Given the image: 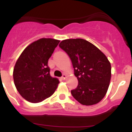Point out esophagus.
Masks as SVG:
<instances>
[{"mask_svg": "<svg viewBox=\"0 0 132 132\" xmlns=\"http://www.w3.org/2000/svg\"><path fill=\"white\" fill-rule=\"evenodd\" d=\"M66 78V75L65 74H63V75H62V77H61V79H63V80H64V79H65Z\"/></svg>", "mask_w": 132, "mask_h": 132, "instance_id": "obj_1", "label": "esophagus"}]
</instances>
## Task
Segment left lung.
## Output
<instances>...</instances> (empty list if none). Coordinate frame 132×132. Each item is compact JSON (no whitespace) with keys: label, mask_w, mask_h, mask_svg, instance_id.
<instances>
[{"label":"left lung","mask_w":132,"mask_h":132,"mask_svg":"<svg viewBox=\"0 0 132 132\" xmlns=\"http://www.w3.org/2000/svg\"><path fill=\"white\" fill-rule=\"evenodd\" d=\"M69 56L78 86L71 90L81 104L92 105L102 100L111 79V65L108 58L94 44L84 39L64 40L59 44Z\"/></svg>","instance_id":"8db88e82"}]
</instances>
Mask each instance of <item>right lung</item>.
I'll list each match as a JSON object with an SVG mask.
<instances>
[{"mask_svg": "<svg viewBox=\"0 0 132 132\" xmlns=\"http://www.w3.org/2000/svg\"><path fill=\"white\" fill-rule=\"evenodd\" d=\"M60 40L42 38L24 50L13 69L14 84L20 94L31 103L48 98L57 88L59 80L50 75L48 61Z\"/></svg>", "mask_w": 132, "mask_h": 132, "instance_id": "1", "label": "right lung"}]
</instances>
